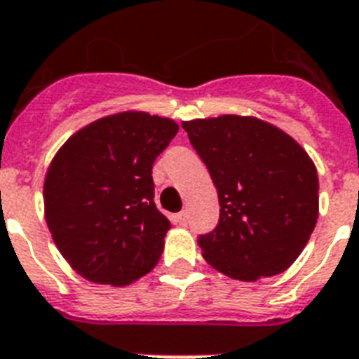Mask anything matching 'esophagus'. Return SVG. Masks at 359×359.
<instances>
[{
    "label": "esophagus",
    "instance_id": "34e87169",
    "mask_svg": "<svg viewBox=\"0 0 359 359\" xmlns=\"http://www.w3.org/2000/svg\"><path fill=\"white\" fill-rule=\"evenodd\" d=\"M175 221L179 223V225H188V212L186 210H182V212H179V214L175 215Z\"/></svg>",
    "mask_w": 359,
    "mask_h": 359
}]
</instances>
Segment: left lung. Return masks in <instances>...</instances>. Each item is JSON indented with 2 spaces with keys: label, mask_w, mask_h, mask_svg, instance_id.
<instances>
[{
  "label": "left lung",
  "mask_w": 359,
  "mask_h": 359,
  "mask_svg": "<svg viewBox=\"0 0 359 359\" xmlns=\"http://www.w3.org/2000/svg\"><path fill=\"white\" fill-rule=\"evenodd\" d=\"M182 129L219 195V223L199 238L203 258L241 282L284 273L319 217V179L310 154L255 116L191 119Z\"/></svg>",
  "instance_id": "8db88e82"
}]
</instances>
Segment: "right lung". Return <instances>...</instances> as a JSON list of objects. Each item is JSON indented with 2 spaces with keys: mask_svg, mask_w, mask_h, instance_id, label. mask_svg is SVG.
Returning a JSON list of instances; mask_svg holds the SVG:
<instances>
[{
  "mask_svg": "<svg viewBox=\"0 0 359 359\" xmlns=\"http://www.w3.org/2000/svg\"><path fill=\"white\" fill-rule=\"evenodd\" d=\"M177 133L175 119L123 110L57 151L43 180L46 223L83 278L129 285L158 264L171 223L154 205L151 170Z\"/></svg>",
  "mask_w": 359,
  "mask_h": 359,
  "instance_id": "right-lung-1",
  "label": "right lung"
}]
</instances>
